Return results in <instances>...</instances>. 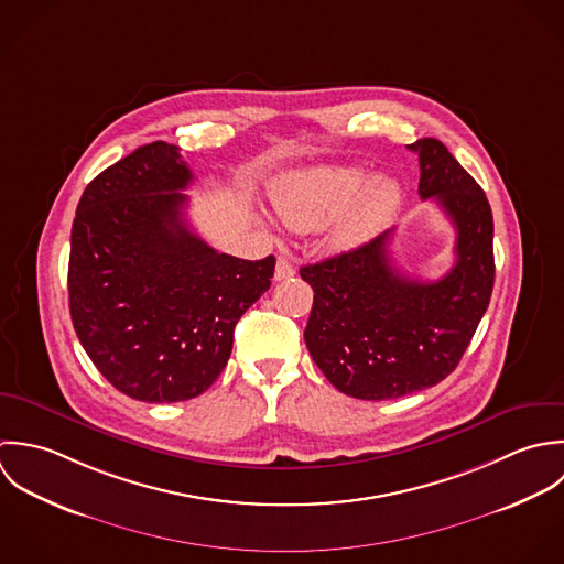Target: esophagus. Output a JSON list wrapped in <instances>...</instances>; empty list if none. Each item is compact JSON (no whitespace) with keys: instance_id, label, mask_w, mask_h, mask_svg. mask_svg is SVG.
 <instances>
[{"instance_id":"1","label":"esophagus","mask_w":564,"mask_h":564,"mask_svg":"<svg viewBox=\"0 0 564 564\" xmlns=\"http://www.w3.org/2000/svg\"><path fill=\"white\" fill-rule=\"evenodd\" d=\"M294 274H296V268L285 257H279L276 259V268H274V279L283 281V279H290Z\"/></svg>"}]
</instances>
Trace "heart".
<instances>
[{"instance_id":"obj_1","label":"heart","mask_w":564,"mask_h":564,"mask_svg":"<svg viewBox=\"0 0 564 564\" xmlns=\"http://www.w3.org/2000/svg\"><path fill=\"white\" fill-rule=\"evenodd\" d=\"M361 165H318L294 172L274 183L270 196L279 220L294 230L332 226L327 239L334 250H350L388 218L399 198V185L381 176L372 181Z\"/></svg>"}]
</instances>
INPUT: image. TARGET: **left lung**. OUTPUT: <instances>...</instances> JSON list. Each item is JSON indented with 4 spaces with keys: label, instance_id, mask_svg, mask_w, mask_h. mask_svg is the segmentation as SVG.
Instances as JSON below:
<instances>
[{
    "label": "left lung",
    "instance_id": "left-lung-1",
    "mask_svg": "<svg viewBox=\"0 0 564 564\" xmlns=\"http://www.w3.org/2000/svg\"><path fill=\"white\" fill-rule=\"evenodd\" d=\"M419 154L423 200L434 198L455 226V263L438 281L392 265L394 228L368 243L301 268L314 290L305 344L339 392L399 399L441 383L459 364L495 283L492 212L447 145L425 137Z\"/></svg>",
    "mask_w": 564,
    "mask_h": 564
}]
</instances>
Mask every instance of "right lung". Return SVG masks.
<instances>
[{"mask_svg":"<svg viewBox=\"0 0 564 564\" xmlns=\"http://www.w3.org/2000/svg\"><path fill=\"white\" fill-rule=\"evenodd\" d=\"M192 181L174 145H141L87 185L72 226L76 336L109 383L145 403L203 394L274 276L272 254L237 259L189 228Z\"/></svg>","mask_w":564,"mask_h":564,"instance_id":"right-lung-1","label":"right lung"}]
</instances>
